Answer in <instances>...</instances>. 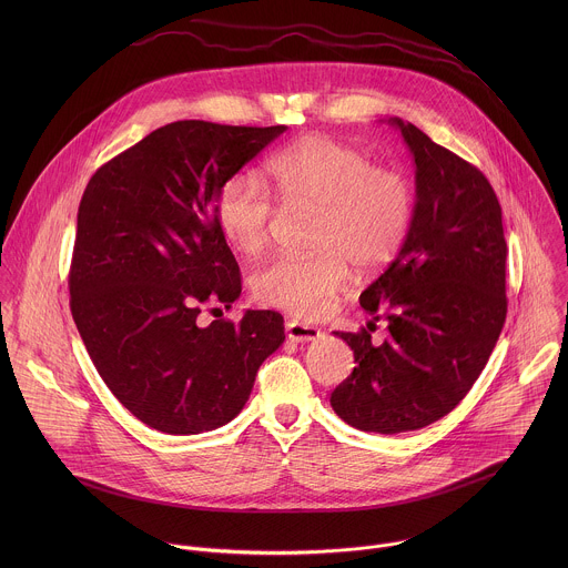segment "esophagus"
<instances>
[{
	"label": "esophagus",
	"mask_w": 568,
	"mask_h": 568,
	"mask_svg": "<svg viewBox=\"0 0 568 568\" xmlns=\"http://www.w3.org/2000/svg\"><path fill=\"white\" fill-rule=\"evenodd\" d=\"M286 336L295 343H308V341L320 338L322 329L315 327V325L302 324L297 320H291V322H286Z\"/></svg>",
	"instance_id": "34e87169"
}]
</instances>
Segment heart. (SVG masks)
I'll return each instance as SVG.
<instances>
[{
    "mask_svg": "<svg viewBox=\"0 0 568 568\" xmlns=\"http://www.w3.org/2000/svg\"><path fill=\"white\" fill-rule=\"evenodd\" d=\"M266 172L286 207L315 210L320 221L315 255H282L255 273L253 295L260 304L317 320L345 288L347 264L376 273L405 246L415 190L400 170L374 165L363 151L315 133L275 153ZM273 219V199L253 172H236L219 187L216 223L236 251L257 253L268 243Z\"/></svg>",
    "mask_w": 568,
    "mask_h": 568,
    "instance_id": "1",
    "label": "heart"
}]
</instances>
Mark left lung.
Returning <instances> with one entry per match:
<instances>
[{
	"label": "left lung",
	"instance_id": "left-lung-1",
	"mask_svg": "<svg viewBox=\"0 0 568 568\" xmlns=\"http://www.w3.org/2000/svg\"><path fill=\"white\" fill-rule=\"evenodd\" d=\"M389 124L415 163V216L396 260L361 293L389 336L376 345L365 327L334 332L356 367L329 396L343 422L383 435L417 430L459 405L507 315V244L489 181L410 122Z\"/></svg>",
	"mask_w": 568,
	"mask_h": 568
}]
</instances>
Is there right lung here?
Here are the masks:
<instances>
[{
  "label": "right lung",
  "instance_id": "1",
  "mask_svg": "<svg viewBox=\"0 0 568 568\" xmlns=\"http://www.w3.org/2000/svg\"><path fill=\"white\" fill-rule=\"evenodd\" d=\"M284 131L172 122L100 165L84 187L72 317L111 394L151 428L196 435L232 422L284 343L273 311L196 324L201 306L232 308L243 291L216 223L219 187Z\"/></svg>",
  "mask_w": 568,
  "mask_h": 568
}]
</instances>
